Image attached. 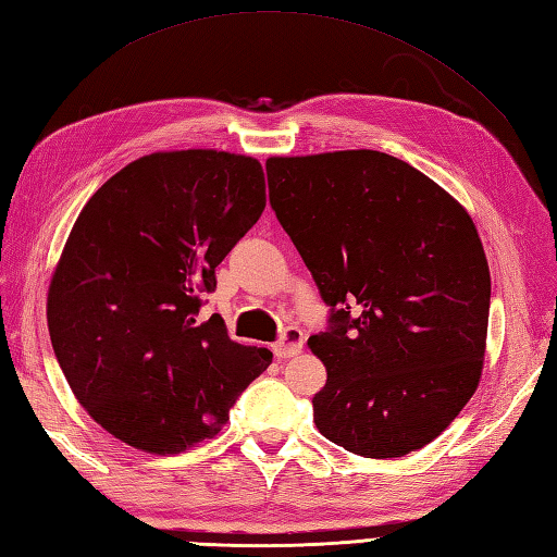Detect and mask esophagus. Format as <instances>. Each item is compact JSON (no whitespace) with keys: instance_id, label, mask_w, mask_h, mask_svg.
<instances>
[{"instance_id":"esophagus-1","label":"esophagus","mask_w":557,"mask_h":557,"mask_svg":"<svg viewBox=\"0 0 557 557\" xmlns=\"http://www.w3.org/2000/svg\"><path fill=\"white\" fill-rule=\"evenodd\" d=\"M301 349H304V333L299 327H287L285 333H282L280 342L272 345V351H275L277 359H289Z\"/></svg>"}]
</instances>
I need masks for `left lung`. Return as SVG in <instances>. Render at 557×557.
Listing matches in <instances>:
<instances>
[{
    "mask_svg": "<svg viewBox=\"0 0 557 557\" xmlns=\"http://www.w3.org/2000/svg\"><path fill=\"white\" fill-rule=\"evenodd\" d=\"M270 206L330 306L309 347L313 421L354 455L405 457L476 393L491 272L469 212L405 160L337 150L265 162Z\"/></svg>",
    "mask_w": 557,
    "mask_h": 557,
    "instance_id": "1",
    "label": "left lung"
}]
</instances>
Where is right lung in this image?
Instances as JSON below:
<instances>
[{
    "label": "right lung",
    "instance_id": "add662e5",
    "mask_svg": "<svg viewBox=\"0 0 557 557\" xmlns=\"http://www.w3.org/2000/svg\"><path fill=\"white\" fill-rule=\"evenodd\" d=\"M265 208L260 162L224 150L138 158L83 206L47 292L71 393L104 431L150 455L218 435L272 351L230 339L200 297Z\"/></svg>",
    "mask_w": 557,
    "mask_h": 557
}]
</instances>
